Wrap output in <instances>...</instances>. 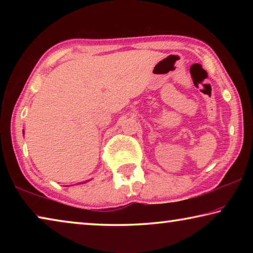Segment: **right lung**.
<instances>
[{
    "label": "right lung",
    "instance_id": "right-lung-1",
    "mask_svg": "<svg viewBox=\"0 0 253 253\" xmlns=\"http://www.w3.org/2000/svg\"><path fill=\"white\" fill-rule=\"evenodd\" d=\"M23 134H24V131H23Z\"/></svg>",
    "mask_w": 253,
    "mask_h": 253
}]
</instances>
